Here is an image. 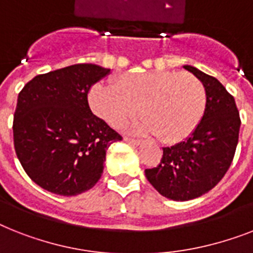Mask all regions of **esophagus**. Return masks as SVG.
Returning <instances> with one entry per match:
<instances>
[{
  "label": "esophagus",
  "instance_id": "34e87169",
  "mask_svg": "<svg viewBox=\"0 0 253 253\" xmlns=\"http://www.w3.org/2000/svg\"><path fill=\"white\" fill-rule=\"evenodd\" d=\"M125 141H126V143H130V144L132 145L141 144V140H139V139H133V137H128V136H125Z\"/></svg>",
  "mask_w": 253,
  "mask_h": 253
}]
</instances>
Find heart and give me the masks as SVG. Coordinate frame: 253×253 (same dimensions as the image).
I'll use <instances>...</instances> for the list:
<instances>
[{
	"label": "heart",
	"instance_id": "b5f03b06",
	"mask_svg": "<svg viewBox=\"0 0 253 253\" xmlns=\"http://www.w3.org/2000/svg\"><path fill=\"white\" fill-rule=\"evenodd\" d=\"M92 112L120 128L140 112L135 131L157 135L165 144L179 143L204 116L207 93L198 78L178 71L126 73L114 84L96 83L88 93Z\"/></svg>",
	"mask_w": 253,
	"mask_h": 253
}]
</instances>
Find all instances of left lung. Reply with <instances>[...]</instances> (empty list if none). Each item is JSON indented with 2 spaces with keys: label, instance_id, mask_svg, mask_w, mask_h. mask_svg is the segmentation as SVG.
Returning <instances> with one entry per match:
<instances>
[{
  "label": "left lung",
  "instance_id": "obj_1",
  "mask_svg": "<svg viewBox=\"0 0 253 253\" xmlns=\"http://www.w3.org/2000/svg\"><path fill=\"white\" fill-rule=\"evenodd\" d=\"M183 67L204 85V116L186 140L164 148L157 168L145 169L149 183L175 201L199 198L222 179L235 155L240 128L237 104L226 88L196 67Z\"/></svg>",
  "mask_w": 253,
  "mask_h": 253
}]
</instances>
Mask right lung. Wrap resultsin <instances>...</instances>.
<instances>
[{
  "label": "right lung",
  "mask_w": 253,
  "mask_h": 253,
  "mask_svg": "<svg viewBox=\"0 0 253 253\" xmlns=\"http://www.w3.org/2000/svg\"><path fill=\"white\" fill-rule=\"evenodd\" d=\"M108 74L110 69L79 63L38 75L19 92L14 147L41 188L75 196L101 178L106 149L122 136L92 113L88 92Z\"/></svg>",
  "instance_id": "1"
}]
</instances>
